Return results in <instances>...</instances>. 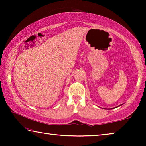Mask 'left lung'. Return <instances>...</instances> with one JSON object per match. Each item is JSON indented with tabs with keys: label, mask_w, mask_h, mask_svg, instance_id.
Segmentation results:
<instances>
[{
	"label": "left lung",
	"mask_w": 146,
	"mask_h": 146,
	"mask_svg": "<svg viewBox=\"0 0 146 146\" xmlns=\"http://www.w3.org/2000/svg\"><path fill=\"white\" fill-rule=\"evenodd\" d=\"M122 105H123V104H121V105H120V106H117V107H119V106H122ZM115 108H116V107L115 108H111V109H108V110H113V109H115ZM107 110H108V109H107Z\"/></svg>",
	"instance_id": "1"
}]
</instances>
